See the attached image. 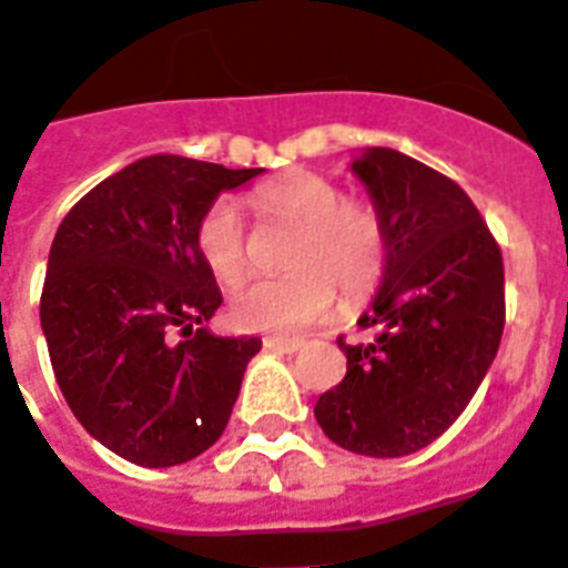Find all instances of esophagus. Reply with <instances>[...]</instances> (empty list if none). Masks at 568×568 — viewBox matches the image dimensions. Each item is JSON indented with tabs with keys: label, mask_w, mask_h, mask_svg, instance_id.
<instances>
[{
	"label": "esophagus",
	"mask_w": 568,
	"mask_h": 568,
	"mask_svg": "<svg viewBox=\"0 0 568 568\" xmlns=\"http://www.w3.org/2000/svg\"><path fill=\"white\" fill-rule=\"evenodd\" d=\"M306 341L303 338H265V347L274 349V353H285V356H292V353H297L300 347H303Z\"/></svg>",
	"instance_id": "34e87169"
}]
</instances>
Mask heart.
<instances>
[{
	"instance_id": "1",
	"label": "heart",
	"mask_w": 568,
	"mask_h": 568,
	"mask_svg": "<svg viewBox=\"0 0 568 568\" xmlns=\"http://www.w3.org/2000/svg\"><path fill=\"white\" fill-rule=\"evenodd\" d=\"M256 204L276 219L300 224L285 276H260L230 294L227 315L239 329H306L329 312L335 288L362 297L385 268V230L367 204L344 201L332 180L315 172H292L265 183ZM197 256L221 283H236L247 268V227L236 201L221 197L201 215L195 230Z\"/></svg>"
}]
</instances>
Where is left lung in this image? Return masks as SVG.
I'll list each match as a JSON object with an SVG mask.
<instances>
[{"instance_id": "1", "label": "left lung", "mask_w": 568, "mask_h": 568, "mask_svg": "<svg viewBox=\"0 0 568 568\" xmlns=\"http://www.w3.org/2000/svg\"><path fill=\"white\" fill-rule=\"evenodd\" d=\"M385 230L379 292L344 344L347 376L315 405L341 449L403 458L444 435L490 371L505 329L501 251L455 183L394 149L349 163Z\"/></svg>"}]
</instances>
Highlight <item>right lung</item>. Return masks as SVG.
Instances as JSON below:
<instances>
[{"instance_id": "right-lung-1", "label": "right lung", "mask_w": 568, "mask_h": 568, "mask_svg": "<svg viewBox=\"0 0 568 568\" xmlns=\"http://www.w3.org/2000/svg\"><path fill=\"white\" fill-rule=\"evenodd\" d=\"M262 172L142 156L60 221L40 324L69 408L119 458L178 467L227 428L262 341L206 329L221 292L195 230L221 192Z\"/></svg>"}]
</instances>
